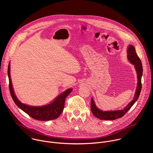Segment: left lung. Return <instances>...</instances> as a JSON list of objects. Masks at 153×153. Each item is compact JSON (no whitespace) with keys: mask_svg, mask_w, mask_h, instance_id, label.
Here are the masks:
<instances>
[{"mask_svg":"<svg viewBox=\"0 0 153 153\" xmlns=\"http://www.w3.org/2000/svg\"><path fill=\"white\" fill-rule=\"evenodd\" d=\"M127 57L130 63H131L134 65V68L136 69L137 74V85L136 90V93L134 94V97L133 100L131 101L125 108H122V110H115V111H102L99 109L93 100L91 98V110L94 116L100 119V120H113L117 119L118 118H120L123 117L132 107V106L134 104V103L138 99L140 91L142 90V83L141 79L143 74V68L142 64L140 59L137 56L135 48L131 45H129L128 47L127 50Z\"/></svg>","mask_w":153,"mask_h":153,"instance_id":"obj_1","label":"left lung"}]
</instances>
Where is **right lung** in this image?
Here are the masks:
<instances>
[{
    "label": "right lung",
    "instance_id": "right-lung-1",
    "mask_svg": "<svg viewBox=\"0 0 153 153\" xmlns=\"http://www.w3.org/2000/svg\"><path fill=\"white\" fill-rule=\"evenodd\" d=\"M8 76L9 78L10 94L16 105L30 117L38 120L47 121L57 119L63 110L65 99L73 90L72 88L67 90L59 95L51 103L48 105L41 106H30L20 102L14 94L10 76V63H9L8 67Z\"/></svg>",
    "mask_w": 153,
    "mask_h": 153
}]
</instances>
